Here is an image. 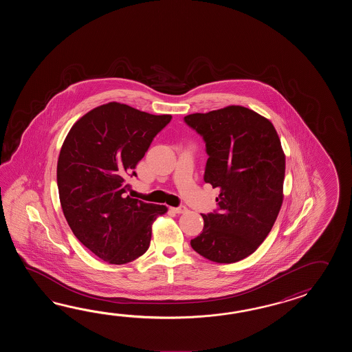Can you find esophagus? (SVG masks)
Wrapping results in <instances>:
<instances>
[{"label":"esophagus","instance_id":"esophagus-1","mask_svg":"<svg viewBox=\"0 0 352 352\" xmlns=\"http://www.w3.org/2000/svg\"><path fill=\"white\" fill-rule=\"evenodd\" d=\"M173 210L175 211V212H176V214H185V212L188 211L186 206H184V205H179V206H177V208H173Z\"/></svg>","mask_w":352,"mask_h":352}]
</instances>
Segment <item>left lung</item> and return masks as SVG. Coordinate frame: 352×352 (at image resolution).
<instances>
[{"mask_svg":"<svg viewBox=\"0 0 352 352\" xmlns=\"http://www.w3.org/2000/svg\"><path fill=\"white\" fill-rule=\"evenodd\" d=\"M184 120L206 146L204 181L220 192L217 210L202 214L204 229L190 244L211 262H239L267 238L283 202L285 156L277 131L240 105Z\"/></svg>","mask_w":352,"mask_h":352,"instance_id":"1","label":"left lung"}]
</instances>
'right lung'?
<instances>
[{"label": "right lung", "mask_w": 352, "mask_h": 352, "mask_svg": "<svg viewBox=\"0 0 352 352\" xmlns=\"http://www.w3.org/2000/svg\"><path fill=\"white\" fill-rule=\"evenodd\" d=\"M173 116L111 102L82 116L60 150V204L76 239L109 264H126L150 247L152 223L165 214L126 195V179Z\"/></svg>", "instance_id": "add662e5"}]
</instances>
